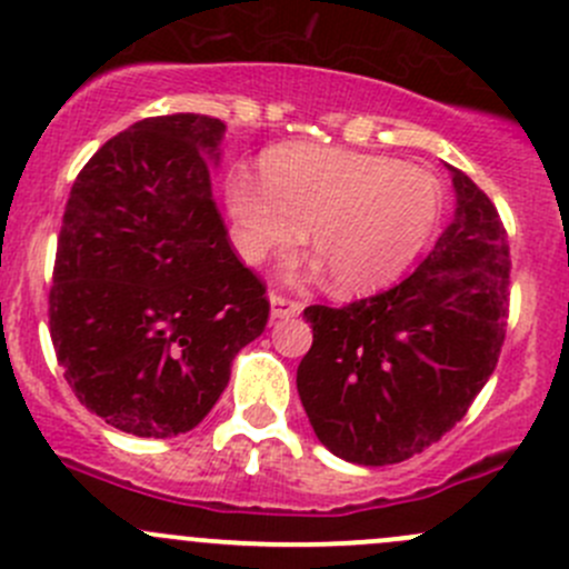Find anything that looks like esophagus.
<instances>
[{
  "mask_svg": "<svg viewBox=\"0 0 569 569\" xmlns=\"http://www.w3.org/2000/svg\"><path fill=\"white\" fill-rule=\"evenodd\" d=\"M302 311L300 302L289 300V297H280V295H269V319L278 321V319H291Z\"/></svg>",
  "mask_w": 569,
  "mask_h": 569,
  "instance_id": "34e87169",
  "label": "esophagus"
}]
</instances>
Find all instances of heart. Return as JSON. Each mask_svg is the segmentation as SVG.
<instances>
[{
    "mask_svg": "<svg viewBox=\"0 0 569 569\" xmlns=\"http://www.w3.org/2000/svg\"><path fill=\"white\" fill-rule=\"evenodd\" d=\"M226 203L248 261L308 250L343 297L391 286L429 244L443 211L438 178L386 153L280 146L263 153L261 181L231 170Z\"/></svg>",
    "mask_w": 569,
    "mask_h": 569,
    "instance_id": "obj_1",
    "label": "heart"
}]
</instances>
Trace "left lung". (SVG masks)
Wrapping results in <instances>:
<instances>
[{
    "label": "left lung",
    "mask_w": 569,
    "mask_h": 569,
    "mask_svg": "<svg viewBox=\"0 0 569 569\" xmlns=\"http://www.w3.org/2000/svg\"><path fill=\"white\" fill-rule=\"evenodd\" d=\"M455 220L416 272L347 308H306L313 343L297 391L321 446L393 465L443 438L490 380L507 336L509 244L496 206L462 170Z\"/></svg>",
    "instance_id": "8db88e82"
}]
</instances>
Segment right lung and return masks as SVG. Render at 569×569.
I'll return each instance as SVG.
<instances>
[{
    "label": "right lung",
    "mask_w": 569,
    "mask_h": 569,
    "mask_svg": "<svg viewBox=\"0 0 569 569\" xmlns=\"http://www.w3.org/2000/svg\"><path fill=\"white\" fill-rule=\"evenodd\" d=\"M226 123L178 112L104 142L57 239L49 327L77 399L137 438L198 427L267 327L263 283L211 200Z\"/></svg>",
    "instance_id": "add662e5"
}]
</instances>
